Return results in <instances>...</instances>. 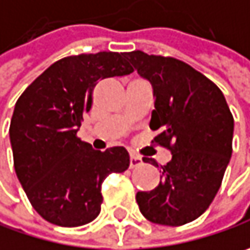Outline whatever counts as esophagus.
Returning <instances> with one entry per match:
<instances>
[{
	"label": "esophagus",
	"mask_w": 250,
	"mask_h": 250,
	"mask_svg": "<svg viewBox=\"0 0 250 250\" xmlns=\"http://www.w3.org/2000/svg\"><path fill=\"white\" fill-rule=\"evenodd\" d=\"M142 165V158L137 156V155H130V168H137Z\"/></svg>",
	"instance_id": "1"
}]
</instances>
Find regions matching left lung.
Masks as SVG:
<instances>
[{"instance_id":"8db88e82","label":"left lung","mask_w":250,"mask_h":250,"mask_svg":"<svg viewBox=\"0 0 250 250\" xmlns=\"http://www.w3.org/2000/svg\"><path fill=\"white\" fill-rule=\"evenodd\" d=\"M153 88V139L172 152L159 167V185L136 194L140 213L152 223L182 226L198 219L214 200L231 156L233 116L223 92L208 78L174 58L140 50L125 55Z\"/></svg>"}]
</instances>
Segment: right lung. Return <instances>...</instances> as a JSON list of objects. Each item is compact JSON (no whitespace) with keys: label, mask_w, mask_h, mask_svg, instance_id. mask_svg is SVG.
<instances>
[{"label":"right lung","mask_w":250,"mask_h":250,"mask_svg":"<svg viewBox=\"0 0 250 250\" xmlns=\"http://www.w3.org/2000/svg\"><path fill=\"white\" fill-rule=\"evenodd\" d=\"M131 72L125 53L69 56L50 65L17 100L10 125L14 169L33 208L49 223L92 222L101 211L104 179L128 168L123 146L95 150L78 130L98 81Z\"/></svg>","instance_id":"right-lung-1"}]
</instances>
